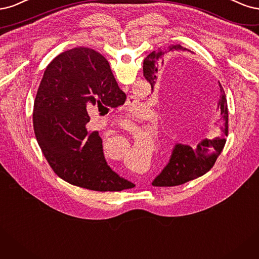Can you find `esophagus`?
<instances>
[{
	"label": "esophagus",
	"mask_w": 259,
	"mask_h": 259,
	"mask_svg": "<svg viewBox=\"0 0 259 259\" xmlns=\"http://www.w3.org/2000/svg\"><path fill=\"white\" fill-rule=\"evenodd\" d=\"M135 102H137V101H136V99L133 98V97H130V99H129L128 103H129V104H133V103H135Z\"/></svg>",
	"instance_id": "obj_1"
}]
</instances>
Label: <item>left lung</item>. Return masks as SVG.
<instances>
[{
    "label": "left lung",
    "mask_w": 259,
    "mask_h": 259,
    "mask_svg": "<svg viewBox=\"0 0 259 259\" xmlns=\"http://www.w3.org/2000/svg\"><path fill=\"white\" fill-rule=\"evenodd\" d=\"M173 51H186L181 45H171L169 47L158 48L149 54L143 63V73L145 79L151 84L152 90L157 80L158 69L163 65V57ZM221 99L219 108L221 112L222 123L220 124L221 136L213 140L204 139L196 146L191 147L185 144H175L170 160L161 173L153 181L152 184L157 187L179 186L185 183L202 177L210 171L215 161L218 160L228 136V106L225 91L220 84Z\"/></svg>",
    "instance_id": "left-lung-1"
}]
</instances>
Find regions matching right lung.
Masks as SVG:
<instances>
[{"mask_svg": "<svg viewBox=\"0 0 259 259\" xmlns=\"http://www.w3.org/2000/svg\"><path fill=\"white\" fill-rule=\"evenodd\" d=\"M124 101L126 95L110 64L94 49L73 48L48 64L35 97L33 126L41 152L58 177L96 191L133 186L107 165L99 132L87 129L89 106L117 107Z\"/></svg>", "mask_w": 259, "mask_h": 259, "instance_id": "1", "label": "right lung"}]
</instances>
